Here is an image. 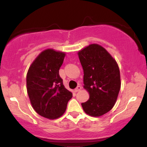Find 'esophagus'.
Listing matches in <instances>:
<instances>
[{
  "instance_id": "esophagus-1",
  "label": "esophagus",
  "mask_w": 147,
  "mask_h": 147,
  "mask_svg": "<svg viewBox=\"0 0 147 147\" xmlns=\"http://www.w3.org/2000/svg\"><path fill=\"white\" fill-rule=\"evenodd\" d=\"M81 89H82V87H81L80 86H78V87H77L75 89V90H74V92H79L80 90H81Z\"/></svg>"
}]
</instances>
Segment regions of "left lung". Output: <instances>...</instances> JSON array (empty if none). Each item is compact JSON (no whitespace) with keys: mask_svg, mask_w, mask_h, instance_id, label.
<instances>
[{"mask_svg":"<svg viewBox=\"0 0 147 147\" xmlns=\"http://www.w3.org/2000/svg\"><path fill=\"white\" fill-rule=\"evenodd\" d=\"M83 68L84 89L90 98L82 103L91 117H101L115 106L120 88L119 68L109 52L98 44H90L78 53Z\"/></svg>","mask_w":147,"mask_h":147,"instance_id":"1","label":"left lung"}]
</instances>
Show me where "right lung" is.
I'll return each instance as SVG.
<instances>
[{
    "instance_id": "add662e5",
    "label": "right lung",
    "mask_w": 147,
    "mask_h": 147,
    "mask_svg": "<svg viewBox=\"0 0 147 147\" xmlns=\"http://www.w3.org/2000/svg\"><path fill=\"white\" fill-rule=\"evenodd\" d=\"M65 55L64 52L46 49L37 56L28 70L26 87L31 105L38 115L47 119L63 116L72 97L59 75Z\"/></svg>"
}]
</instances>
